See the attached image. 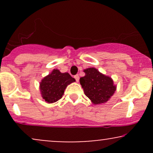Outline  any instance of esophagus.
Returning <instances> with one entry per match:
<instances>
[{"instance_id":"obj_1","label":"esophagus","mask_w":153,"mask_h":153,"mask_svg":"<svg viewBox=\"0 0 153 153\" xmlns=\"http://www.w3.org/2000/svg\"><path fill=\"white\" fill-rule=\"evenodd\" d=\"M74 78L75 79V80H76L77 82H78L79 81V75H74Z\"/></svg>"}]
</instances>
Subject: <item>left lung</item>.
Segmentation results:
<instances>
[{"mask_svg": "<svg viewBox=\"0 0 153 153\" xmlns=\"http://www.w3.org/2000/svg\"><path fill=\"white\" fill-rule=\"evenodd\" d=\"M85 75L80 78L84 93L94 104L108 101L116 91V86L109 77L101 74L97 69L90 68L84 70Z\"/></svg>", "mask_w": 153, "mask_h": 153, "instance_id": "obj_1", "label": "left lung"}]
</instances>
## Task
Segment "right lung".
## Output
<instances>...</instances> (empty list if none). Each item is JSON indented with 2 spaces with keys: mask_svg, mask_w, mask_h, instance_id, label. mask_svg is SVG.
I'll return each mask as SVG.
<instances>
[{
  "mask_svg": "<svg viewBox=\"0 0 153 153\" xmlns=\"http://www.w3.org/2000/svg\"><path fill=\"white\" fill-rule=\"evenodd\" d=\"M75 81L69 73H62L54 69L40 82L42 96L47 103L56 102L62 97L68 85Z\"/></svg>",
  "mask_w": 153,
  "mask_h": 153,
  "instance_id": "add662e5",
  "label": "right lung"
}]
</instances>
